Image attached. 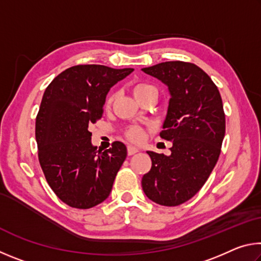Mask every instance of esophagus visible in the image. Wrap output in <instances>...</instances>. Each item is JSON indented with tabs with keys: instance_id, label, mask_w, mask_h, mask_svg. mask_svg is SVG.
<instances>
[{
	"instance_id": "1",
	"label": "esophagus",
	"mask_w": 261,
	"mask_h": 261,
	"mask_svg": "<svg viewBox=\"0 0 261 261\" xmlns=\"http://www.w3.org/2000/svg\"><path fill=\"white\" fill-rule=\"evenodd\" d=\"M137 152H139L138 148H136L134 146H127V154H129V155H134Z\"/></svg>"
}]
</instances>
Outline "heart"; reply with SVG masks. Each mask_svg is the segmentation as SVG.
<instances>
[{
    "label": "heart",
    "instance_id": "b5f03b06",
    "mask_svg": "<svg viewBox=\"0 0 261 261\" xmlns=\"http://www.w3.org/2000/svg\"><path fill=\"white\" fill-rule=\"evenodd\" d=\"M152 93L158 94V91L155 87L151 85V84L138 83L134 86V94L136 96V99L138 101H140L141 99L145 98V96H147ZM114 99H115V94H109L107 100H106V107H110L113 103ZM125 136L127 139L132 141V143H140V141L144 139L145 131L143 127L134 125V126L127 127V129L125 130Z\"/></svg>",
    "mask_w": 261,
    "mask_h": 261
}]
</instances>
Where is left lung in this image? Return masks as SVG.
Returning a JSON list of instances; mask_svg holds the SVG:
<instances>
[{"instance_id":"obj_1","label":"left lung","mask_w":261,"mask_h":261,"mask_svg":"<svg viewBox=\"0 0 261 261\" xmlns=\"http://www.w3.org/2000/svg\"><path fill=\"white\" fill-rule=\"evenodd\" d=\"M141 70L168 86L160 137L173 143L170 155L147 152L152 168L141 187L156 204L177 206L199 191L219 160L226 134L222 99L208 74L193 63L162 62Z\"/></svg>"}]
</instances>
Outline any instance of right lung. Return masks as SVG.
Instances as JSON below:
<instances>
[{"mask_svg":"<svg viewBox=\"0 0 261 261\" xmlns=\"http://www.w3.org/2000/svg\"><path fill=\"white\" fill-rule=\"evenodd\" d=\"M134 69L99 64L74 65L54 78L43 93L35 120L41 169L65 204L87 210L106 200L126 147L114 141L102 151L91 143L92 124L102 117L106 95Z\"/></svg>","mask_w":261,"mask_h":261,"instance_id":"1","label":"right lung"}]
</instances>
